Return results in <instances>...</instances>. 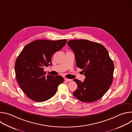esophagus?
<instances>
[{
	"label": "esophagus",
	"instance_id": "34e87169",
	"mask_svg": "<svg viewBox=\"0 0 132 132\" xmlns=\"http://www.w3.org/2000/svg\"><path fill=\"white\" fill-rule=\"evenodd\" d=\"M65 81H67V82H69V81H71V79H67V78H65Z\"/></svg>",
	"mask_w": 132,
	"mask_h": 132
}]
</instances>
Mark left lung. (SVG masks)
Listing matches in <instances>:
<instances>
[{
  "mask_svg": "<svg viewBox=\"0 0 132 132\" xmlns=\"http://www.w3.org/2000/svg\"><path fill=\"white\" fill-rule=\"evenodd\" d=\"M68 46L75 55L77 66L83 69V82L73 79L77 88L73 96L84 102H95L108 90L113 78L114 64L105 47L87 40H70Z\"/></svg>",
  "mask_w": 132,
  "mask_h": 132,
  "instance_id": "obj_1",
  "label": "left lung"
}]
</instances>
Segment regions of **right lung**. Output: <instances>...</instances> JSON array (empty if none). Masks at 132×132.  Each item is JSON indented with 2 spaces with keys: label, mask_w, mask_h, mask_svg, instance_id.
<instances>
[{
  "label": "right lung",
  "mask_w": 132,
  "mask_h": 132,
  "mask_svg": "<svg viewBox=\"0 0 132 132\" xmlns=\"http://www.w3.org/2000/svg\"><path fill=\"white\" fill-rule=\"evenodd\" d=\"M67 42L39 40L27 44L16 60L14 70L16 80L26 96L36 102H44L53 97L64 81L61 76L46 75L44 68L52 65V55Z\"/></svg>",
  "instance_id": "right-lung-1"
}]
</instances>
